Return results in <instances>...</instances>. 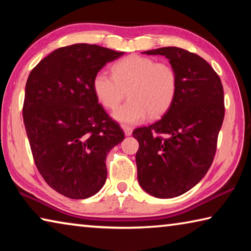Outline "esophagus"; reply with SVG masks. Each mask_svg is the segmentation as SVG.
I'll return each mask as SVG.
<instances>
[{
  "label": "esophagus",
  "mask_w": 251,
  "mask_h": 251,
  "mask_svg": "<svg viewBox=\"0 0 251 251\" xmlns=\"http://www.w3.org/2000/svg\"><path fill=\"white\" fill-rule=\"evenodd\" d=\"M122 128L124 129V133H125L126 136H129V135H131V133H133V128H131V127H129V126L122 125Z\"/></svg>",
  "instance_id": "34e87169"
}]
</instances>
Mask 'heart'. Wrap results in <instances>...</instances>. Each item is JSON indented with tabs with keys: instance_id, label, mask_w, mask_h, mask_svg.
Instances as JSON below:
<instances>
[{
	"instance_id": "heart-1",
	"label": "heart",
	"mask_w": 251,
	"mask_h": 251,
	"mask_svg": "<svg viewBox=\"0 0 251 251\" xmlns=\"http://www.w3.org/2000/svg\"><path fill=\"white\" fill-rule=\"evenodd\" d=\"M112 74L100 71L93 78V91L104 107L115 108L126 95L128 100L114 110L124 124H137L150 115L157 118L171 108L178 92L174 66L141 55H129L112 66Z\"/></svg>"
}]
</instances>
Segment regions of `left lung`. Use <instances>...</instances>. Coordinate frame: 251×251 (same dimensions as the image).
Listing matches in <instances>:
<instances>
[{
  "instance_id": "1",
  "label": "left lung",
  "mask_w": 251,
  "mask_h": 251,
  "mask_svg": "<svg viewBox=\"0 0 251 251\" xmlns=\"http://www.w3.org/2000/svg\"><path fill=\"white\" fill-rule=\"evenodd\" d=\"M169 59L178 74V92L164 116L133 136L139 185L157 198L180 196L210 168L225 116L224 88L202 57L169 46L144 52Z\"/></svg>"
}]
</instances>
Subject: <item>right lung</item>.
<instances>
[{"label":"right lung","instance_id":"obj_1","mask_svg":"<svg viewBox=\"0 0 251 251\" xmlns=\"http://www.w3.org/2000/svg\"><path fill=\"white\" fill-rule=\"evenodd\" d=\"M124 52L91 44L55 50L31 71L23 121L34 163L48 185L72 199L104 186L106 156L124 139L93 91V78Z\"/></svg>","mask_w":251,"mask_h":251}]
</instances>
